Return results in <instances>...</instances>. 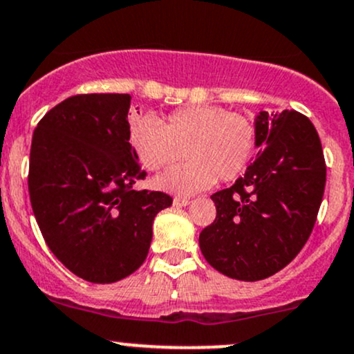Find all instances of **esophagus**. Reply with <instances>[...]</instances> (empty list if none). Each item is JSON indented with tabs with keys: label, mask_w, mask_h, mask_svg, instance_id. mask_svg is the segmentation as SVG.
Here are the masks:
<instances>
[{
	"label": "esophagus",
	"mask_w": 354,
	"mask_h": 354,
	"mask_svg": "<svg viewBox=\"0 0 354 354\" xmlns=\"http://www.w3.org/2000/svg\"><path fill=\"white\" fill-rule=\"evenodd\" d=\"M173 205H174V207H186V205H189V200H188V198L176 196L173 200Z\"/></svg>",
	"instance_id": "34e87169"
}]
</instances>
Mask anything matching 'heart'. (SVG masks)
Here are the masks:
<instances>
[{
  "label": "heart",
  "instance_id": "heart-1",
  "mask_svg": "<svg viewBox=\"0 0 354 354\" xmlns=\"http://www.w3.org/2000/svg\"><path fill=\"white\" fill-rule=\"evenodd\" d=\"M127 139L142 168L161 171L178 158L186 161L159 174L154 186L192 196L215 181L242 176L257 153L254 119L221 106H188L161 120L142 115L129 122Z\"/></svg>",
  "mask_w": 354,
  "mask_h": 354
}]
</instances>
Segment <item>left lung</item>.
Here are the masks:
<instances>
[{
    "mask_svg": "<svg viewBox=\"0 0 354 354\" xmlns=\"http://www.w3.org/2000/svg\"><path fill=\"white\" fill-rule=\"evenodd\" d=\"M259 153L230 188L212 195L216 218L200 234L213 269L262 281L284 269L308 242L326 186L316 127L297 111L255 119Z\"/></svg>",
    "mask_w": 354,
    "mask_h": 354,
    "instance_id": "left-lung-1",
    "label": "left lung"
}]
</instances>
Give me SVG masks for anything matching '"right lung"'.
I'll list each match as a JSON object with an SVG mask.
<instances>
[{"label": "right lung", "mask_w": 354, "mask_h": 354, "mask_svg": "<svg viewBox=\"0 0 354 354\" xmlns=\"http://www.w3.org/2000/svg\"><path fill=\"white\" fill-rule=\"evenodd\" d=\"M129 94H79L50 109L30 149L32 208L53 255L94 284H111L142 266L153 220L171 207L145 180L127 139Z\"/></svg>", "instance_id": "add662e5"}]
</instances>
